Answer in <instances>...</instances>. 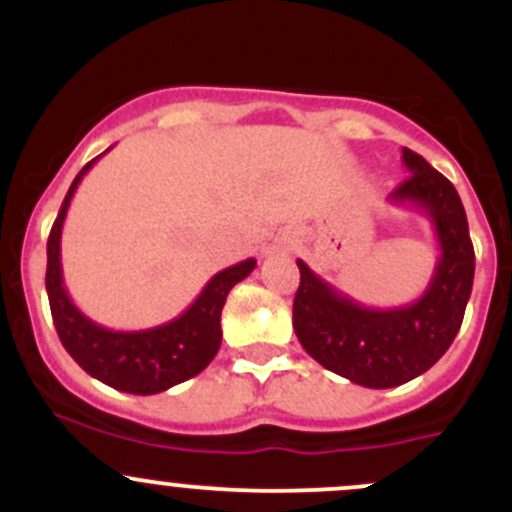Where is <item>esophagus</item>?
<instances>
[{"mask_svg":"<svg viewBox=\"0 0 512 512\" xmlns=\"http://www.w3.org/2000/svg\"><path fill=\"white\" fill-rule=\"evenodd\" d=\"M292 245H294L292 232H280V235H275L270 242H267V252L280 250V247H292Z\"/></svg>","mask_w":512,"mask_h":512,"instance_id":"34e87169","label":"esophagus"}]
</instances>
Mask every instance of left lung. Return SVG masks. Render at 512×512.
Here are the masks:
<instances>
[{
	"instance_id": "1",
	"label": "left lung",
	"mask_w": 512,
	"mask_h": 512,
	"mask_svg": "<svg viewBox=\"0 0 512 512\" xmlns=\"http://www.w3.org/2000/svg\"><path fill=\"white\" fill-rule=\"evenodd\" d=\"M401 160L411 175L389 200L426 213L441 252L416 302L391 309L364 307L297 260L292 327L299 344L324 369L366 389L406 384L448 352L461 329L476 272L466 210L451 180L409 148L401 151Z\"/></svg>"
}]
</instances>
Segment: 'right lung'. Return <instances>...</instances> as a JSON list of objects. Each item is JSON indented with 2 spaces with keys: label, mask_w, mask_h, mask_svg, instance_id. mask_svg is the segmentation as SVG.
<instances>
[{
  "label": "right lung",
  "mask_w": 512,
  "mask_h": 512,
  "mask_svg": "<svg viewBox=\"0 0 512 512\" xmlns=\"http://www.w3.org/2000/svg\"><path fill=\"white\" fill-rule=\"evenodd\" d=\"M98 158L89 160L74 178L46 242V294H49L51 317H54V327L64 349L74 356V361L86 374L126 394H160L170 386L198 376L215 359L223 342L220 314H223L227 292L237 282L245 280L255 270L257 262L250 257L218 272L180 317L158 327L116 332V329L96 324L71 302L64 287L61 230H64L66 213H69L71 198L81 178L89 173Z\"/></svg>",
  "instance_id": "obj_1"
}]
</instances>
